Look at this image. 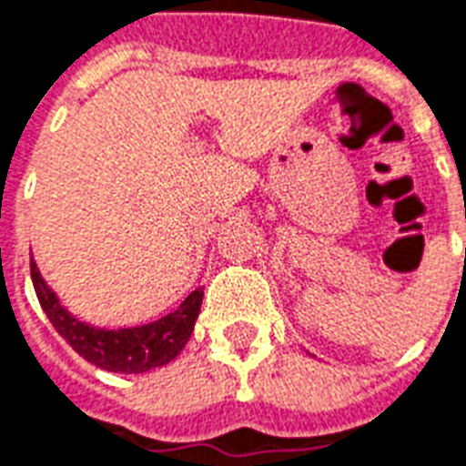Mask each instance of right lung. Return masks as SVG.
<instances>
[{
  "label": "right lung",
  "instance_id": "add662e5",
  "mask_svg": "<svg viewBox=\"0 0 466 466\" xmlns=\"http://www.w3.org/2000/svg\"><path fill=\"white\" fill-rule=\"evenodd\" d=\"M31 280H34L38 303L51 319L56 332L83 360L115 374H144L156 367L170 364L193 335L195 319L200 315L202 305V290L195 289L176 310H170L168 315L154 322L109 329L90 325L67 310L66 305L60 303L58 293L46 283L34 258H31Z\"/></svg>",
  "mask_w": 466,
  "mask_h": 466
}]
</instances>
